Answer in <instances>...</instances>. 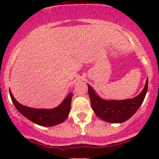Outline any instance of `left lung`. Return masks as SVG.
<instances>
[{
  "mask_svg": "<svg viewBox=\"0 0 159 159\" xmlns=\"http://www.w3.org/2000/svg\"><path fill=\"white\" fill-rule=\"evenodd\" d=\"M89 87L91 107L98 118L110 123H121L129 119L142 105L148 90V78L143 91L137 97L122 101H105Z\"/></svg>",
  "mask_w": 159,
  "mask_h": 159,
  "instance_id": "obj_1",
  "label": "left lung"
}]
</instances>
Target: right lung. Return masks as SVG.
<instances>
[{
  "instance_id": "right-lung-1",
  "label": "right lung",
  "mask_w": 159,
  "mask_h": 159,
  "mask_svg": "<svg viewBox=\"0 0 159 159\" xmlns=\"http://www.w3.org/2000/svg\"><path fill=\"white\" fill-rule=\"evenodd\" d=\"M11 98L14 106L17 111L25 118L31 121L32 122L41 126L56 125L65 121L68 118V114L70 110V103H71L72 93L70 92L60 105L53 109H37L31 108L19 104L13 97L10 91Z\"/></svg>"
}]
</instances>
